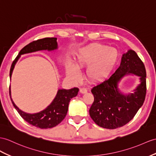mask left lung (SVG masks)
<instances>
[{"mask_svg": "<svg viewBox=\"0 0 156 156\" xmlns=\"http://www.w3.org/2000/svg\"><path fill=\"white\" fill-rule=\"evenodd\" d=\"M56 49H58L56 37H45V38L34 41L26 45L18 53V55L12 63L10 70V79L14 66L22 55L41 50L52 51ZM75 88L68 90L59 89L51 103L43 111L35 114H29L24 112L15 105L11 98L10 84L9 87V94L13 106L22 119L34 126L41 129H47L56 126L65 119L71 98L77 94V93L75 94Z\"/></svg>", "mask_w": 156, "mask_h": 156, "instance_id": "8db88e82", "label": "left lung"}]
</instances>
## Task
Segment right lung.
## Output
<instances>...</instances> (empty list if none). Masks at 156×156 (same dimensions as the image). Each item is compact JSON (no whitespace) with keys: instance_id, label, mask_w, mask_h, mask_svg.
I'll list each match as a JSON object with an SVG mask.
<instances>
[{"instance_id":"1","label":"right lung","mask_w":156,"mask_h":156,"mask_svg":"<svg viewBox=\"0 0 156 156\" xmlns=\"http://www.w3.org/2000/svg\"><path fill=\"white\" fill-rule=\"evenodd\" d=\"M134 74L141 83L134 93L120 94L117 85L124 75ZM146 71L142 61L133 50L122 55L120 66L112 75L93 87V103L89 110L91 119L98 126L115 129L128 123L143 105L146 94Z\"/></svg>"}]
</instances>
